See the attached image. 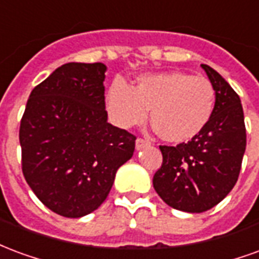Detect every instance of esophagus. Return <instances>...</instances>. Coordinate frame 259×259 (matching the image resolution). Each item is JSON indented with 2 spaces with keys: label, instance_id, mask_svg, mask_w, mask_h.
<instances>
[{
  "label": "esophagus",
  "instance_id": "obj_1",
  "mask_svg": "<svg viewBox=\"0 0 259 259\" xmlns=\"http://www.w3.org/2000/svg\"><path fill=\"white\" fill-rule=\"evenodd\" d=\"M150 146V141L144 140V139H137L136 140V148L137 150H141V148H144V147Z\"/></svg>",
  "mask_w": 259,
  "mask_h": 259
}]
</instances>
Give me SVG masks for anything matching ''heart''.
<instances>
[{
	"instance_id": "obj_1",
	"label": "heart",
	"mask_w": 259,
	"mask_h": 259,
	"mask_svg": "<svg viewBox=\"0 0 259 259\" xmlns=\"http://www.w3.org/2000/svg\"><path fill=\"white\" fill-rule=\"evenodd\" d=\"M215 107V89L202 76L185 72L143 74L132 87L115 79L107 93L109 118L120 127H132L150 118L169 143H186L204 130Z\"/></svg>"
}]
</instances>
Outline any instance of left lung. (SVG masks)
Returning a JSON list of instances; mask_svg holds the SVG:
<instances>
[{"label": "left lung", "instance_id": "8db88e82", "mask_svg": "<svg viewBox=\"0 0 259 259\" xmlns=\"http://www.w3.org/2000/svg\"><path fill=\"white\" fill-rule=\"evenodd\" d=\"M201 68L215 89L211 119L189 143L159 147L162 166L152 179L169 206L190 213L211 209L230 193L247 144L240 97L217 70L204 64Z\"/></svg>", "mask_w": 259, "mask_h": 259}]
</instances>
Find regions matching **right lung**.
<instances>
[{"instance_id": "obj_1", "label": "right lung", "mask_w": 259, "mask_h": 259, "mask_svg": "<svg viewBox=\"0 0 259 259\" xmlns=\"http://www.w3.org/2000/svg\"><path fill=\"white\" fill-rule=\"evenodd\" d=\"M101 62H69L36 85L20 122L22 170L44 205L65 218L96 211L136 137L108 123Z\"/></svg>"}]
</instances>
